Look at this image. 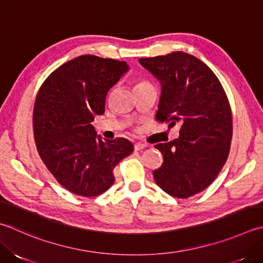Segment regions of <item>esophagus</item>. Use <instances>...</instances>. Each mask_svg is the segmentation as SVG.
Returning <instances> with one entry per match:
<instances>
[{"instance_id": "34e87169", "label": "esophagus", "mask_w": 263, "mask_h": 263, "mask_svg": "<svg viewBox=\"0 0 263 263\" xmlns=\"http://www.w3.org/2000/svg\"><path fill=\"white\" fill-rule=\"evenodd\" d=\"M146 147H147L146 143H142V142H136L135 143V149H136V151H141V149L146 148Z\"/></svg>"}]
</instances>
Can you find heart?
<instances>
[{
    "mask_svg": "<svg viewBox=\"0 0 263 263\" xmlns=\"http://www.w3.org/2000/svg\"><path fill=\"white\" fill-rule=\"evenodd\" d=\"M143 83H145V82H139V83H138L137 85H140V84H143ZM137 85H136V86H137Z\"/></svg>",
    "mask_w": 263,
    "mask_h": 263,
    "instance_id": "b5f03b06",
    "label": "heart"
}]
</instances>
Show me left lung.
<instances>
[{
    "mask_svg": "<svg viewBox=\"0 0 263 263\" xmlns=\"http://www.w3.org/2000/svg\"><path fill=\"white\" fill-rule=\"evenodd\" d=\"M139 63L161 84L157 120L181 124L178 139L155 146L163 164L154 179L171 196L188 198L210 186L227 161L233 136L228 98L213 71L189 53Z\"/></svg>",
    "mask_w": 263,
    "mask_h": 263,
    "instance_id": "obj_1",
    "label": "left lung"
}]
</instances>
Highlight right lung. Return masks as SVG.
<instances>
[{
	"instance_id": "obj_1",
	"label": "right lung",
	"mask_w": 263,
	"mask_h": 263,
	"mask_svg": "<svg viewBox=\"0 0 263 263\" xmlns=\"http://www.w3.org/2000/svg\"><path fill=\"white\" fill-rule=\"evenodd\" d=\"M128 69L125 61L84 54L61 65L41 86L33 116L36 147L70 193H105L115 181V166L133 152L127 139H102L91 124L104 114L108 91Z\"/></svg>"
}]
</instances>
